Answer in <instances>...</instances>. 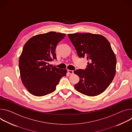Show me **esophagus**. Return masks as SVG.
Returning a JSON list of instances; mask_svg holds the SVG:
<instances>
[{
  "label": "esophagus",
  "mask_w": 132,
  "mask_h": 132,
  "mask_svg": "<svg viewBox=\"0 0 132 132\" xmlns=\"http://www.w3.org/2000/svg\"><path fill=\"white\" fill-rule=\"evenodd\" d=\"M68 72L69 73V74H70V75L73 74V70H68Z\"/></svg>",
  "instance_id": "obj_1"
}]
</instances>
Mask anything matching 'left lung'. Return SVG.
I'll return each instance as SVG.
<instances>
[{
	"instance_id": "8db88e82",
	"label": "left lung",
	"mask_w": 132,
	"mask_h": 132,
	"mask_svg": "<svg viewBox=\"0 0 132 132\" xmlns=\"http://www.w3.org/2000/svg\"><path fill=\"white\" fill-rule=\"evenodd\" d=\"M80 57H86L85 70L74 71L80 78L75 84L77 91L94 96L103 93L112 82L116 73V58L110 43L103 36L91 33L68 34Z\"/></svg>"
}]
</instances>
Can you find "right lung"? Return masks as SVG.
<instances>
[{"label":"right lung","mask_w":132,"mask_h":132,"mask_svg":"<svg viewBox=\"0 0 132 132\" xmlns=\"http://www.w3.org/2000/svg\"><path fill=\"white\" fill-rule=\"evenodd\" d=\"M65 36V34L50 31L33 36L25 43L19 68L22 82L31 94L42 96L53 92L61 78L66 76V69L49 64L56 59L57 44Z\"/></svg>","instance_id":"1"}]
</instances>
